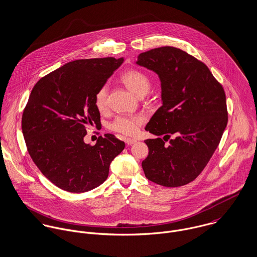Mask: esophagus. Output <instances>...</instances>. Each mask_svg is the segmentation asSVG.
I'll return each instance as SVG.
<instances>
[{
  "label": "esophagus",
  "mask_w": 257,
  "mask_h": 257,
  "mask_svg": "<svg viewBox=\"0 0 257 257\" xmlns=\"http://www.w3.org/2000/svg\"><path fill=\"white\" fill-rule=\"evenodd\" d=\"M124 142H125V144H126L127 146H132V145H134L137 141H136V140H133V139L127 138V139H125V140H124Z\"/></svg>",
  "instance_id": "obj_1"
}]
</instances>
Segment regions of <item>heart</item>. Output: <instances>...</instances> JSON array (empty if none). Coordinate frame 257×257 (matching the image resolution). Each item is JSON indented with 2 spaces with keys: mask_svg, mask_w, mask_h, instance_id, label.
Masks as SVG:
<instances>
[{
  "mask_svg": "<svg viewBox=\"0 0 257 257\" xmlns=\"http://www.w3.org/2000/svg\"><path fill=\"white\" fill-rule=\"evenodd\" d=\"M121 82L138 97H144L151 88V80L146 72L140 69H128L120 76ZM94 104L100 112L108 109V89L102 86L95 94ZM144 122L141 115H118L110 123V128L123 136H135Z\"/></svg>",
  "mask_w": 257,
  "mask_h": 257,
  "instance_id": "b5f03b06",
  "label": "heart"
}]
</instances>
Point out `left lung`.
<instances>
[{
    "mask_svg": "<svg viewBox=\"0 0 257 257\" xmlns=\"http://www.w3.org/2000/svg\"><path fill=\"white\" fill-rule=\"evenodd\" d=\"M137 63L158 74L163 102L146 126L164 138L145 141V174L164 187L190 183L210 161L227 124L224 90L204 62L176 47L143 52Z\"/></svg>",
    "mask_w": 257,
    "mask_h": 257,
    "instance_id": "1",
    "label": "left lung"
}]
</instances>
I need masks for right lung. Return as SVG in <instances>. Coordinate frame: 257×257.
Instances as JSON below:
<instances>
[{"label":"right lung","mask_w":257,"mask_h":257,"mask_svg":"<svg viewBox=\"0 0 257 257\" xmlns=\"http://www.w3.org/2000/svg\"><path fill=\"white\" fill-rule=\"evenodd\" d=\"M122 62L113 57L75 60L33 88L22 117L25 142L40 172L62 190L83 193L104 183L110 162L124 148L110 134L99 137L95 146L84 143L88 127L101 125L95 94Z\"/></svg>","instance_id":"add662e5"}]
</instances>
